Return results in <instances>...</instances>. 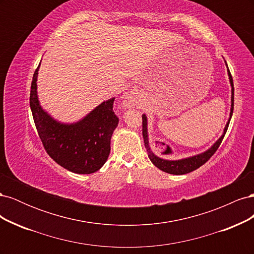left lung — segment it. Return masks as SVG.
<instances>
[{
	"mask_svg": "<svg viewBox=\"0 0 254 254\" xmlns=\"http://www.w3.org/2000/svg\"><path fill=\"white\" fill-rule=\"evenodd\" d=\"M227 64V63H226ZM228 66V65H227ZM228 74H229V79H230V83H231L232 87V96H231V111H230V119L227 123V125L225 127L224 130V134H222L219 139L216 141L212 147L210 149H207L206 151L199 153V155L190 157V158H186V159H181V160H176V161H170V160H164L161 159L159 157H157L155 153H153L149 147V143H148V134H147V118L146 115L143 114L142 115V132H143V137H144V144H145V148L147 150L148 153V158L150 159L151 162L153 163V165L157 166L159 170L163 171L165 173L168 174H173V175H184V174H189L190 172H193L197 168L200 167L201 165H203L206 161H209V159L214 155L216 150L218 149L220 143L222 142V139L227 132V129L229 127V123L230 120L232 118L233 114V108H234V87H233V79L231 73H230L229 68H228Z\"/></svg>",
	"mask_w": 254,
	"mask_h": 254,
	"instance_id": "8db88e82",
	"label": "left lung"
}]
</instances>
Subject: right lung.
<instances>
[{"instance_id": "right-lung-1", "label": "right lung", "mask_w": 254, "mask_h": 254, "mask_svg": "<svg viewBox=\"0 0 254 254\" xmlns=\"http://www.w3.org/2000/svg\"><path fill=\"white\" fill-rule=\"evenodd\" d=\"M39 66L33 76L29 105L45 151L57 164L75 174L97 172L109 157L111 136L119 124L113 112L114 98L102 103L77 123L61 124L52 119L38 101Z\"/></svg>"}]
</instances>
